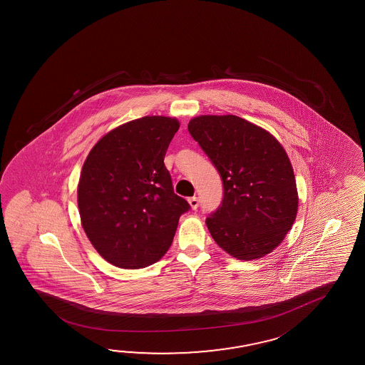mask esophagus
Here are the masks:
<instances>
[{
	"mask_svg": "<svg viewBox=\"0 0 365 365\" xmlns=\"http://www.w3.org/2000/svg\"><path fill=\"white\" fill-rule=\"evenodd\" d=\"M188 202H190V205H191V207H192L193 210H196L197 209V207H199V199L197 197H190L188 199Z\"/></svg>",
	"mask_w": 365,
	"mask_h": 365,
	"instance_id": "obj_1",
	"label": "esophagus"
}]
</instances>
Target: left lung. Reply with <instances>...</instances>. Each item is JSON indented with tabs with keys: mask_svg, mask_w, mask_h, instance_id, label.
I'll use <instances>...</instances> for the list:
<instances>
[{
	"mask_svg": "<svg viewBox=\"0 0 365 365\" xmlns=\"http://www.w3.org/2000/svg\"><path fill=\"white\" fill-rule=\"evenodd\" d=\"M188 131L223 183L220 207L205 220L214 241L241 261L269 255L288 234L298 209L287 152L269 131L234 115L195 117Z\"/></svg>",
	"mask_w": 365,
	"mask_h": 365,
	"instance_id": "1",
	"label": "left lung"
}]
</instances>
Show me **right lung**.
<instances>
[{"mask_svg": "<svg viewBox=\"0 0 365 365\" xmlns=\"http://www.w3.org/2000/svg\"><path fill=\"white\" fill-rule=\"evenodd\" d=\"M177 118L145 116L106 134L83 163L77 202L96 252L120 269H145L172 245L190 210L164 164Z\"/></svg>", "mask_w": 365, "mask_h": 365, "instance_id": "right-lung-1", "label": "right lung"}]
</instances>
